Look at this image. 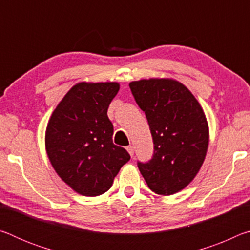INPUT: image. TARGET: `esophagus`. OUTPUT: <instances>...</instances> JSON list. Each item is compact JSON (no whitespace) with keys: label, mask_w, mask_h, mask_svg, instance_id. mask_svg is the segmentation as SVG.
Listing matches in <instances>:
<instances>
[{"label":"esophagus","mask_w":250,"mask_h":250,"mask_svg":"<svg viewBox=\"0 0 250 250\" xmlns=\"http://www.w3.org/2000/svg\"><path fill=\"white\" fill-rule=\"evenodd\" d=\"M126 150H128V152H129V154H130L131 156H133V153H134V150H133V146H126Z\"/></svg>","instance_id":"esophagus-1"}]
</instances>
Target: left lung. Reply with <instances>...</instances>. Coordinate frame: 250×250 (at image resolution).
Masks as SVG:
<instances>
[{
  "instance_id": "8db88e82",
  "label": "left lung",
  "mask_w": 250,
  "mask_h": 250,
  "mask_svg": "<svg viewBox=\"0 0 250 250\" xmlns=\"http://www.w3.org/2000/svg\"><path fill=\"white\" fill-rule=\"evenodd\" d=\"M153 139V156L138 167L151 191L180 192L193 181L208 147V125L201 104L183 83L151 78L130 83Z\"/></svg>"
}]
</instances>
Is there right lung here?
Masks as SVG:
<instances>
[{"label":"right lung","instance_id":"add662e5","mask_svg":"<svg viewBox=\"0 0 250 250\" xmlns=\"http://www.w3.org/2000/svg\"><path fill=\"white\" fill-rule=\"evenodd\" d=\"M118 83H79L67 92L46 128L48 159L59 177L75 192L98 196L111 188L130 160L113 145L107 111L119 91Z\"/></svg>","mask_w":250,"mask_h":250}]
</instances>
